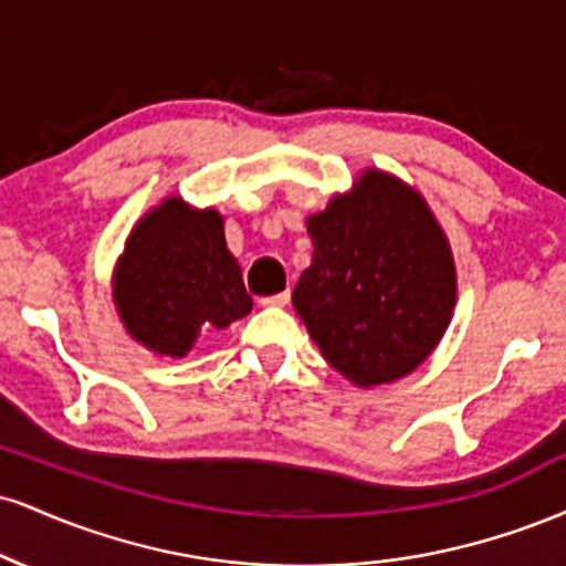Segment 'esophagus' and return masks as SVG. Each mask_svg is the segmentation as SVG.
Returning a JSON list of instances; mask_svg holds the SVG:
<instances>
[{"label": "esophagus", "mask_w": 566, "mask_h": 566, "mask_svg": "<svg viewBox=\"0 0 566 566\" xmlns=\"http://www.w3.org/2000/svg\"><path fill=\"white\" fill-rule=\"evenodd\" d=\"M287 303H290V292L287 290L279 292V295L261 297V305H279V308H282V305H287Z\"/></svg>", "instance_id": "esophagus-1"}]
</instances>
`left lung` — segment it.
<instances>
[{"label":"left lung","instance_id":"left-lung-1","mask_svg":"<svg viewBox=\"0 0 566 566\" xmlns=\"http://www.w3.org/2000/svg\"><path fill=\"white\" fill-rule=\"evenodd\" d=\"M314 258L292 305L329 367L373 388L415 373L452 322V247L418 188L367 167L305 218Z\"/></svg>","mask_w":566,"mask_h":566}]
</instances>
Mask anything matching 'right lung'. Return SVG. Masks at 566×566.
<instances>
[{"mask_svg": "<svg viewBox=\"0 0 566 566\" xmlns=\"http://www.w3.org/2000/svg\"><path fill=\"white\" fill-rule=\"evenodd\" d=\"M112 297L129 337L172 359H184L201 329H226L252 311L223 216L175 193L133 226Z\"/></svg>", "mask_w": 566, "mask_h": 566, "instance_id": "right-lung-1", "label": "right lung"}]
</instances>
